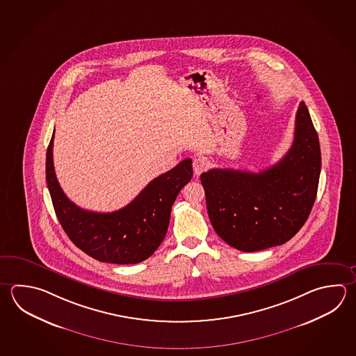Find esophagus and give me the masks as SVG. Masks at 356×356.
Instances as JSON below:
<instances>
[{
    "label": "esophagus",
    "instance_id": "1",
    "mask_svg": "<svg viewBox=\"0 0 356 356\" xmlns=\"http://www.w3.org/2000/svg\"><path fill=\"white\" fill-rule=\"evenodd\" d=\"M210 165V162L208 161L207 157H196L194 162H193V168H194V174L196 176L202 174L204 171H207Z\"/></svg>",
    "mask_w": 356,
    "mask_h": 356
}]
</instances>
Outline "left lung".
Returning <instances> with one entry per match:
<instances>
[{"label": "left lung", "instance_id": "left-lung-1", "mask_svg": "<svg viewBox=\"0 0 356 356\" xmlns=\"http://www.w3.org/2000/svg\"><path fill=\"white\" fill-rule=\"evenodd\" d=\"M320 172L318 136L301 102L293 143L275 166L258 174L232 168L202 172L209 219L216 234L242 252L289 242L309 218Z\"/></svg>", "mask_w": 356, "mask_h": 356}]
</instances>
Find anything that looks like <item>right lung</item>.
<instances>
[{
	"instance_id": "obj_1",
	"label": "right lung",
	"mask_w": 356,
	"mask_h": 356,
	"mask_svg": "<svg viewBox=\"0 0 356 356\" xmlns=\"http://www.w3.org/2000/svg\"><path fill=\"white\" fill-rule=\"evenodd\" d=\"M54 134L47 151V184L55 214L70 241L99 262L136 264L160 247L176 196L191 177V159L157 176L127 207L95 213L76 207L61 190L53 161Z\"/></svg>"
}]
</instances>
